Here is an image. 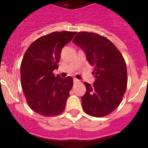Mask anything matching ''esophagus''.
Returning a JSON list of instances; mask_svg holds the SVG:
<instances>
[{"label": "esophagus", "mask_w": 148, "mask_h": 148, "mask_svg": "<svg viewBox=\"0 0 148 148\" xmlns=\"http://www.w3.org/2000/svg\"><path fill=\"white\" fill-rule=\"evenodd\" d=\"M73 82H74V83H78V82H80V81L78 80V79H77V78H74V79H73Z\"/></svg>", "instance_id": "1"}]
</instances>
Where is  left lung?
Instances as JSON below:
<instances>
[{
    "label": "left lung",
    "instance_id": "obj_1",
    "mask_svg": "<svg viewBox=\"0 0 148 148\" xmlns=\"http://www.w3.org/2000/svg\"><path fill=\"white\" fill-rule=\"evenodd\" d=\"M73 43L85 52L96 78L92 85L84 83L87 91L82 98V108L94 117L108 116L119 106L126 91L125 58L113 43L97 33L79 32Z\"/></svg>",
    "mask_w": 148,
    "mask_h": 148
}]
</instances>
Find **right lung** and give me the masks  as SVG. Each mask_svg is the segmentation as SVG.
I'll list each match as a JSON object with an SVG mask.
<instances>
[{
  "instance_id": "add662e5",
  "label": "right lung",
  "mask_w": 148,
  "mask_h": 148,
  "mask_svg": "<svg viewBox=\"0 0 148 148\" xmlns=\"http://www.w3.org/2000/svg\"><path fill=\"white\" fill-rule=\"evenodd\" d=\"M76 32H53L38 38L27 49L21 64V82L23 94L34 112L43 116H56L63 113L73 78L55 76L61 50Z\"/></svg>"
}]
</instances>
